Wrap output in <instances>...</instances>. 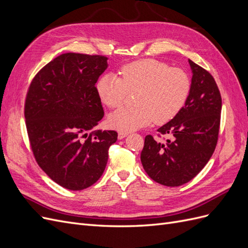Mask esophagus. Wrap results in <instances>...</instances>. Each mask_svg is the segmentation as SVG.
I'll return each mask as SVG.
<instances>
[{
    "label": "esophagus",
    "mask_w": 248,
    "mask_h": 248,
    "mask_svg": "<svg viewBox=\"0 0 248 248\" xmlns=\"http://www.w3.org/2000/svg\"><path fill=\"white\" fill-rule=\"evenodd\" d=\"M127 134H128V132H126V131H120V132L118 133V138H119L120 140H122V139H124L125 137H127Z\"/></svg>",
    "instance_id": "obj_1"
}]
</instances>
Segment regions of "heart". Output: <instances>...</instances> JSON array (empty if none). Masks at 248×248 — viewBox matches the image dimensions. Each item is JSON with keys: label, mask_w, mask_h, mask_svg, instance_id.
<instances>
[{"label": "heart", "mask_w": 248, "mask_h": 248, "mask_svg": "<svg viewBox=\"0 0 248 248\" xmlns=\"http://www.w3.org/2000/svg\"><path fill=\"white\" fill-rule=\"evenodd\" d=\"M191 90L185 70L154 59H145L122 66L119 76L107 73L96 84L100 100L110 108L123 106L128 93L136 94V108H124L109 116L111 127L131 131L153 121L166 124L183 108Z\"/></svg>", "instance_id": "obj_1"}]
</instances>
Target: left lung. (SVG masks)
I'll return each instance as SVG.
<instances>
[{"label":"left lung","instance_id":"obj_1","mask_svg":"<svg viewBox=\"0 0 248 248\" xmlns=\"http://www.w3.org/2000/svg\"><path fill=\"white\" fill-rule=\"evenodd\" d=\"M192 70L191 90L185 106L157 130L160 141L145 138L140 153L142 168L155 182L176 187L189 182L211 158L218 140L221 95L214 78L188 60Z\"/></svg>","mask_w":248,"mask_h":248}]
</instances>
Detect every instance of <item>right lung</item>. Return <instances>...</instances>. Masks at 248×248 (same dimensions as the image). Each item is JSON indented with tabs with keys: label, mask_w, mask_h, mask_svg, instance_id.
Listing matches in <instances>:
<instances>
[{
	"label": "right lung",
	"mask_w": 248,
	"mask_h": 248,
	"mask_svg": "<svg viewBox=\"0 0 248 248\" xmlns=\"http://www.w3.org/2000/svg\"><path fill=\"white\" fill-rule=\"evenodd\" d=\"M108 58L68 52L57 57L32 79L25 119L36 162L70 190L93 185L103 174L115 130H94L104 116L95 84Z\"/></svg>",
	"instance_id": "right-lung-1"
}]
</instances>
